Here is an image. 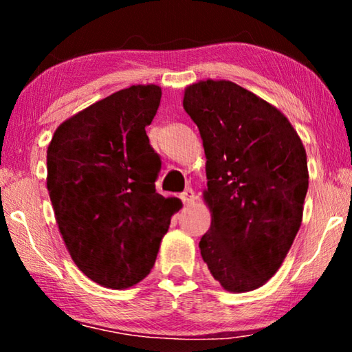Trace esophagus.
<instances>
[{
  "label": "esophagus",
  "instance_id": "1",
  "mask_svg": "<svg viewBox=\"0 0 352 352\" xmlns=\"http://www.w3.org/2000/svg\"><path fill=\"white\" fill-rule=\"evenodd\" d=\"M180 199H182V201H183V205H192L194 204V199H195V195H194V190L190 189V188H186L183 190V192L180 194Z\"/></svg>",
  "mask_w": 352,
  "mask_h": 352
}]
</instances>
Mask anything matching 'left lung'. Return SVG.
Here are the masks:
<instances>
[{
  "mask_svg": "<svg viewBox=\"0 0 352 352\" xmlns=\"http://www.w3.org/2000/svg\"><path fill=\"white\" fill-rule=\"evenodd\" d=\"M206 155L211 226L200 254L228 292L264 285L281 267L302 219L309 174L305 146L289 119L230 80L184 91Z\"/></svg>",
  "mask_w": 352,
  "mask_h": 352,
  "instance_id": "left-lung-1",
  "label": "left lung"
}]
</instances>
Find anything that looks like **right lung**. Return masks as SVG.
<instances>
[{"instance_id":"right-lung-1","label":"right lung","mask_w":352,"mask_h":352,"mask_svg":"<svg viewBox=\"0 0 352 352\" xmlns=\"http://www.w3.org/2000/svg\"><path fill=\"white\" fill-rule=\"evenodd\" d=\"M162 88L133 85L77 113L47 147V190L76 265L104 287L127 289L155 264L175 199L155 189L162 160L146 127Z\"/></svg>"}]
</instances>
